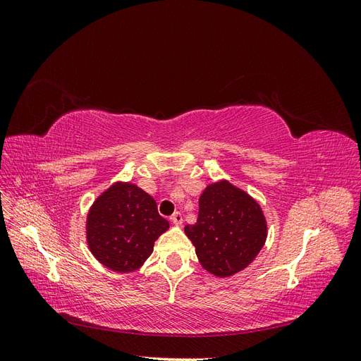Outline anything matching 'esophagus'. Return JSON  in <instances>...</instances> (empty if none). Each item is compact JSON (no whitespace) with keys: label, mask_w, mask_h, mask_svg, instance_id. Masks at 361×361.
Masks as SVG:
<instances>
[{"label":"esophagus","mask_w":361,"mask_h":361,"mask_svg":"<svg viewBox=\"0 0 361 361\" xmlns=\"http://www.w3.org/2000/svg\"><path fill=\"white\" fill-rule=\"evenodd\" d=\"M171 221H173V224L180 226V224H182V221H183L182 214H180V212H174V214L171 215Z\"/></svg>","instance_id":"obj_1"}]
</instances>
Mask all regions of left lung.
I'll list each match as a JSON object with an SVG mask.
<instances>
[{
	"label": "left lung",
	"instance_id": "left-lung-1",
	"mask_svg": "<svg viewBox=\"0 0 361 361\" xmlns=\"http://www.w3.org/2000/svg\"><path fill=\"white\" fill-rule=\"evenodd\" d=\"M185 233L195 247L202 267L216 277H228L255 260L267 239L260 206L226 180L206 187L199 199V216Z\"/></svg>",
	"mask_w": 361,
	"mask_h": 361
}]
</instances>
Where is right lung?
Returning <instances> with one entry per match:
<instances>
[{"label":"right lung","mask_w":361,"mask_h":361,"mask_svg":"<svg viewBox=\"0 0 361 361\" xmlns=\"http://www.w3.org/2000/svg\"><path fill=\"white\" fill-rule=\"evenodd\" d=\"M169 228L152 195L134 183H114L87 216V243L93 256L116 272H133L154 251Z\"/></svg>","instance_id":"right-lung-1"}]
</instances>
